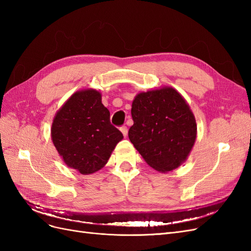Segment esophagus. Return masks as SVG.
I'll return each mask as SVG.
<instances>
[{
  "label": "esophagus",
  "instance_id": "obj_1",
  "mask_svg": "<svg viewBox=\"0 0 251 251\" xmlns=\"http://www.w3.org/2000/svg\"><path fill=\"white\" fill-rule=\"evenodd\" d=\"M120 131H121V133L124 134L125 137H126V135H127V127H126V126H120Z\"/></svg>",
  "mask_w": 251,
  "mask_h": 251
}]
</instances>
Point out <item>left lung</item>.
Masks as SVG:
<instances>
[{
    "mask_svg": "<svg viewBox=\"0 0 251 251\" xmlns=\"http://www.w3.org/2000/svg\"><path fill=\"white\" fill-rule=\"evenodd\" d=\"M134 125L128 138L146 162L158 172H170L185 161L197 136L188 104L176 90L139 93L132 103Z\"/></svg>",
    "mask_w": 251,
    "mask_h": 251,
    "instance_id": "1",
    "label": "left lung"
}]
</instances>
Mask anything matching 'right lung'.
<instances>
[{
  "label": "right lung",
  "mask_w": 251,
  "mask_h": 251,
  "mask_svg": "<svg viewBox=\"0 0 251 251\" xmlns=\"http://www.w3.org/2000/svg\"><path fill=\"white\" fill-rule=\"evenodd\" d=\"M51 137L69 168L89 175L103 168L124 135L111 125L100 93L90 89L74 93L56 113Z\"/></svg>",
  "instance_id": "add662e5"
}]
</instances>
